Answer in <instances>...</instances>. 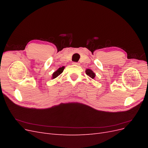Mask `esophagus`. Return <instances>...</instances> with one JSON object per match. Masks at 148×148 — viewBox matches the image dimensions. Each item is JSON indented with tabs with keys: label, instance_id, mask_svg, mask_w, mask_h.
Wrapping results in <instances>:
<instances>
[{
	"label": "esophagus",
	"instance_id": "esophagus-1",
	"mask_svg": "<svg viewBox=\"0 0 148 148\" xmlns=\"http://www.w3.org/2000/svg\"><path fill=\"white\" fill-rule=\"evenodd\" d=\"M73 64L74 65H79V64L78 63V62H73Z\"/></svg>",
	"mask_w": 148,
	"mask_h": 148
}]
</instances>
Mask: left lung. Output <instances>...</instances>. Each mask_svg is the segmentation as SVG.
I'll use <instances>...</instances> for the list:
<instances>
[{"label":"left lung","instance_id":"obj_1","mask_svg":"<svg viewBox=\"0 0 148 148\" xmlns=\"http://www.w3.org/2000/svg\"><path fill=\"white\" fill-rule=\"evenodd\" d=\"M86 74L89 76V77L91 78L92 79H94L95 78V76H96V74L93 72V71L90 70V69H86Z\"/></svg>","mask_w":148,"mask_h":148}]
</instances>
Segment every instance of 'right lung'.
I'll return each instance as SVG.
<instances>
[{
    "label": "right lung",
    "mask_w": 148,
    "mask_h": 148,
    "mask_svg": "<svg viewBox=\"0 0 148 148\" xmlns=\"http://www.w3.org/2000/svg\"><path fill=\"white\" fill-rule=\"evenodd\" d=\"M65 69L64 66H62V67H60V68H59V69H58L57 70H56L55 72H53V74H52V79H54L56 78H57L58 76L60 75L62 72H63V71Z\"/></svg>",
    "instance_id": "right-lung-1"
}]
</instances>
